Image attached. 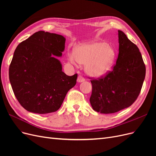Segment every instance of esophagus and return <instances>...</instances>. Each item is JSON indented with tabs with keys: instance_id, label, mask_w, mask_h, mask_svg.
Wrapping results in <instances>:
<instances>
[{
	"instance_id": "1",
	"label": "esophagus",
	"mask_w": 156,
	"mask_h": 156,
	"mask_svg": "<svg viewBox=\"0 0 156 156\" xmlns=\"http://www.w3.org/2000/svg\"><path fill=\"white\" fill-rule=\"evenodd\" d=\"M84 78L82 76V75H79L78 76V78H77V81L78 82H79V83H81V82H83V81H84Z\"/></svg>"
}]
</instances>
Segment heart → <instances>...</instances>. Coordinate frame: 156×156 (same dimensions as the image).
<instances>
[{
  "label": "heart",
  "instance_id": "1",
  "mask_svg": "<svg viewBox=\"0 0 156 156\" xmlns=\"http://www.w3.org/2000/svg\"><path fill=\"white\" fill-rule=\"evenodd\" d=\"M116 58V51L105 42H91L79 45L69 59L86 64V72L92 77H101L109 71Z\"/></svg>",
  "mask_w": 156,
  "mask_h": 156
}]
</instances>
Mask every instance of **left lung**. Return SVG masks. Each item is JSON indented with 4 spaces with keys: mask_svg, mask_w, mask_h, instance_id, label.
<instances>
[{
    "mask_svg": "<svg viewBox=\"0 0 156 156\" xmlns=\"http://www.w3.org/2000/svg\"><path fill=\"white\" fill-rule=\"evenodd\" d=\"M119 53L112 70L91 78L90 102L94 111L111 114L129 107L136 101L145 78L146 67L138 47L119 30Z\"/></svg>",
    "mask_w": 156,
    "mask_h": 156,
    "instance_id": "1",
    "label": "left lung"
}]
</instances>
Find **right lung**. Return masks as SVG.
<instances>
[{"label":"right lung","mask_w":156,"mask_h":156,"mask_svg":"<svg viewBox=\"0 0 156 156\" xmlns=\"http://www.w3.org/2000/svg\"><path fill=\"white\" fill-rule=\"evenodd\" d=\"M65 37L38 31L19 44L9 68L14 95L28 111L48 114L58 110L66 94L77 82L68 76L54 56H61Z\"/></svg>","instance_id":"add662e5"}]
</instances>
